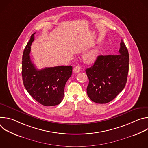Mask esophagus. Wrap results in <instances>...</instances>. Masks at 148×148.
Here are the masks:
<instances>
[{"mask_svg":"<svg viewBox=\"0 0 148 148\" xmlns=\"http://www.w3.org/2000/svg\"><path fill=\"white\" fill-rule=\"evenodd\" d=\"M80 71H81V67H80V66H78L75 67L74 68V70H73V71H74V73H79Z\"/></svg>","mask_w":148,"mask_h":148,"instance_id":"1","label":"esophagus"}]
</instances>
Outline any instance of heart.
Segmentation results:
<instances>
[{"label": "heart", "mask_w": 148, "mask_h": 148, "mask_svg": "<svg viewBox=\"0 0 148 148\" xmlns=\"http://www.w3.org/2000/svg\"><path fill=\"white\" fill-rule=\"evenodd\" d=\"M98 54V49L94 48L84 55V60L87 62H93L97 57Z\"/></svg>", "instance_id": "1"}]
</instances>
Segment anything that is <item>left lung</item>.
I'll use <instances>...</instances> for the list:
<instances>
[{
	"mask_svg": "<svg viewBox=\"0 0 148 148\" xmlns=\"http://www.w3.org/2000/svg\"><path fill=\"white\" fill-rule=\"evenodd\" d=\"M130 57L122 40L119 54L98 56L93 66L86 69L89 79L87 95L93 102L106 103L114 99L127 81Z\"/></svg>",
	"mask_w": 148,
	"mask_h": 148,
	"instance_id": "1",
	"label": "left lung"
}]
</instances>
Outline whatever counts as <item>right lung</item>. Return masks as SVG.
<instances>
[{
	"label": "right lung",
	"mask_w": 148,
	"mask_h": 148,
	"mask_svg": "<svg viewBox=\"0 0 148 148\" xmlns=\"http://www.w3.org/2000/svg\"><path fill=\"white\" fill-rule=\"evenodd\" d=\"M34 33L30 37L23 54L22 74L24 86L29 94L40 104L54 106L63 99L65 85L71 76L73 67L57 66L38 70L30 57Z\"/></svg>",
	"instance_id": "add662e5"
}]
</instances>
